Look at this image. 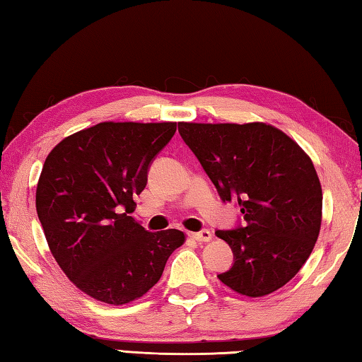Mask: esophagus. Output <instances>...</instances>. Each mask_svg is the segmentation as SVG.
Listing matches in <instances>:
<instances>
[{"label": "esophagus", "instance_id": "34e87169", "mask_svg": "<svg viewBox=\"0 0 362 362\" xmlns=\"http://www.w3.org/2000/svg\"><path fill=\"white\" fill-rule=\"evenodd\" d=\"M189 236L193 238L196 241H211L212 240V233L209 230H201V231H196V233H189Z\"/></svg>", "mask_w": 362, "mask_h": 362}]
</instances>
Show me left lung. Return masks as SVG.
I'll list each match as a JSON object with an SVG mask.
<instances>
[{
  "instance_id": "obj_1",
  "label": "left lung",
  "mask_w": 362,
  "mask_h": 362,
  "mask_svg": "<svg viewBox=\"0 0 362 362\" xmlns=\"http://www.w3.org/2000/svg\"><path fill=\"white\" fill-rule=\"evenodd\" d=\"M179 132L223 203L238 199L246 222L216 231L235 259L218 279L246 297L278 291L308 260L320 235L322 189L310 156L265 122H179Z\"/></svg>"
}]
</instances>
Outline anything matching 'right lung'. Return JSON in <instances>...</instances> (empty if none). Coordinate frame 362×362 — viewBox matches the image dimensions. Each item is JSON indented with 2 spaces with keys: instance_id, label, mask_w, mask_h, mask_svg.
I'll return each mask as SVG.
<instances>
[{
  "instance_id": "1",
  "label": "right lung",
  "mask_w": 362,
  "mask_h": 362,
  "mask_svg": "<svg viewBox=\"0 0 362 362\" xmlns=\"http://www.w3.org/2000/svg\"><path fill=\"white\" fill-rule=\"evenodd\" d=\"M177 122H99L54 146L36 187V212L54 259L79 291L124 305L155 286L180 230L146 231L129 214L150 164Z\"/></svg>"
}]
</instances>
